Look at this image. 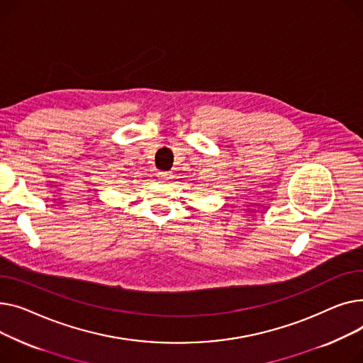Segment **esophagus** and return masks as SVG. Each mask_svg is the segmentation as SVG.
<instances>
[{
    "instance_id": "1",
    "label": "esophagus",
    "mask_w": 363,
    "mask_h": 363,
    "mask_svg": "<svg viewBox=\"0 0 363 363\" xmlns=\"http://www.w3.org/2000/svg\"><path fill=\"white\" fill-rule=\"evenodd\" d=\"M158 177H160L161 182H168L169 179H172V174H169V173H160Z\"/></svg>"
}]
</instances>
